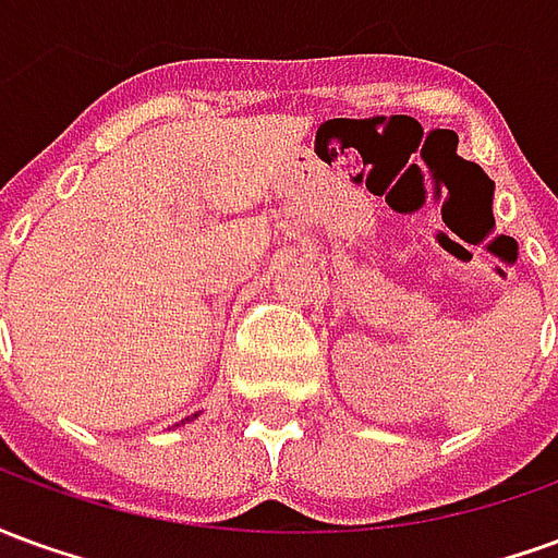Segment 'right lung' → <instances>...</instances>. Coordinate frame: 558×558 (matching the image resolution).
<instances>
[{"label": "right lung", "mask_w": 558, "mask_h": 558, "mask_svg": "<svg viewBox=\"0 0 558 558\" xmlns=\"http://www.w3.org/2000/svg\"><path fill=\"white\" fill-rule=\"evenodd\" d=\"M196 418V412H194V415H191V418H184V421H194ZM184 421H182V424H184ZM175 427H179V424H175Z\"/></svg>", "instance_id": "right-lung-1"}]
</instances>
